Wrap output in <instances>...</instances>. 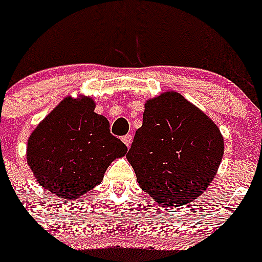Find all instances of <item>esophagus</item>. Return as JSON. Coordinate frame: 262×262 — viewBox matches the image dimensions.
<instances>
[{"label": "esophagus", "mask_w": 262, "mask_h": 262, "mask_svg": "<svg viewBox=\"0 0 262 262\" xmlns=\"http://www.w3.org/2000/svg\"><path fill=\"white\" fill-rule=\"evenodd\" d=\"M122 142H123L127 147H129V145H131V142H133V136L129 135V134H127V135H124L123 138H122Z\"/></svg>", "instance_id": "esophagus-1"}]
</instances>
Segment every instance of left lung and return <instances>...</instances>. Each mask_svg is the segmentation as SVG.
I'll list each match as a JSON object with an SVG mask.
<instances>
[{"label": "left lung", "mask_w": 262, "mask_h": 262, "mask_svg": "<svg viewBox=\"0 0 262 262\" xmlns=\"http://www.w3.org/2000/svg\"><path fill=\"white\" fill-rule=\"evenodd\" d=\"M144 106L143 124L126 156L139 186L165 207L196 200L221 165V129L176 92L148 99Z\"/></svg>", "instance_id": "8db88e82"}]
</instances>
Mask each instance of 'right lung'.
Masks as SVG:
<instances>
[{"label":"right lung","instance_id":"1","mask_svg":"<svg viewBox=\"0 0 262 262\" xmlns=\"http://www.w3.org/2000/svg\"><path fill=\"white\" fill-rule=\"evenodd\" d=\"M94 107L90 97H66L30 135L27 164L48 193L77 200L101 184L107 166L127 154Z\"/></svg>","mask_w":262,"mask_h":262}]
</instances>
